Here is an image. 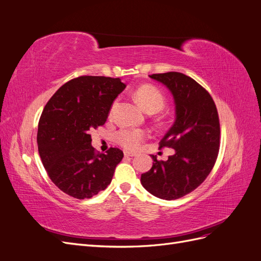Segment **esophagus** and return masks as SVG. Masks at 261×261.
<instances>
[{
    "instance_id": "1",
    "label": "esophagus",
    "mask_w": 261,
    "mask_h": 261,
    "mask_svg": "<svg viewBox=\"0 0 261 261\" xmlns=\"http://www.w3.org/2000/svg\"><path fill=\"white\" fill-rule=\"evenodd\" d=\"M124 154H125V156H130V158H133V156H135L136 155V153H132V152H124Z\"/></svg>"
}]
</instances>
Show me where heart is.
<instances>
[{
    "label": "heart",
    "instance_id": "b5f03b06",
    "mask_svg": "<svg viewBox=\"0 0 261 261\" xmlns=\"http://www.w3.org/2000/svg\"><path fill=\"white\" fill-rule=\"evenodd\" d=\"M134 97L137 100L138 103L143 107L148 113H156L161 111L165 105L164 94L151 85H144L139 87L134 92ZM117 106V101H114L111 107V114ZM146 138V133L143 129H133L124 128L118 130L114 139L116 143L127 150H136L140 144Z\"/></svg>",
    "mask_w": 261,
    "mask_h": 261
}]
</instances>
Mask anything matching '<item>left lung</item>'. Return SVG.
Here are the masks:
<instances>
[{
    "mask_svg": "<svg viewBox=\"0 0 261 261\" xmlns=\"http://www.w3.org/2000/svg\"><path fill=\"white\" fill-rule=\"evenodd\" d=\"M171 91L175 103V121L160 141V148L175 150L167 161H158L141 174L140 181L158 198H180L207 178L218 158L220 123L215 101L193 78L169 72L149 75Z\"/></svg>",
    "mask_w": 261,
    "mask_h": 261,
    "instance_id": "left-lung-1",
    "label": "left lung"
}]
</instances>
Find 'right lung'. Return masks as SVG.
I'll return each mask as SVG.
<instances>
[{"mask_svg": "<svg viewBox=\"0 0 261 261\" xmlns=\"http://www.w3.org/2000/svg\"><path fill=\"white\" fill-rule=\"evenodd\" d=\"M126 85L120 78L81 76L67 82L45 105L37 143L43 167L62 192L91 198L111 183L123 151L96 153L90 130L103 125L113 101Z\"/></svg>", "mask_w": 261, "mask_h": 261, "instance_id": "right-lung-1", "label": "right lung"}]
</instances>
